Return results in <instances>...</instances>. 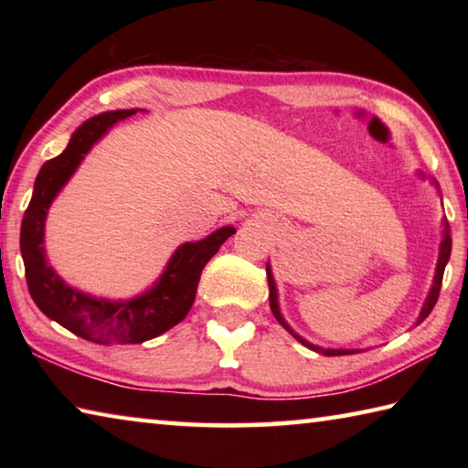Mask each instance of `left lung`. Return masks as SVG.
I'll return each instance as SVG.
<instances>
[{
    "label": "left lung",
    "instance_id": "left-lung-1",
    "mask_svg": "<svg viewBox=\"0 0 468 468\" xmlns=\"http://www.w3.org/2000/svg\"><path fill=\"white\" fill-rule=\"evenodd\" d=\"M450 251H452V237H450V225L448 223H443V241H441V245H440V260H438V271H435V279H433V287H431V291H430V297H427V301H425V305H423V310H421V315H419V322H423L427 315L431 314V310H433V305L438 303V297H440V289H441V279H443V268H446V264H448V260H450ZM266 276H268V299H271V310H272V314H274V318L279 320V324H282L284 328H287L292 336H295L301 345H305L307 348H314V351H318V353H322V355H326V357H335V355H351L353 351H340V348H320V346H314L312 343H307L305 338H301L299 335H295V332H292L291 328H289V324L282 320V315H281V310H279V297H276V287H274V279H272V272H271V266L266 264Z\"/></svg>",
    "mask_w": 468,
    "mask_h": 468
}]
</instances>
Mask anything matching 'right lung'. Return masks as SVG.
<instances>
[{
	"instance_id": "add662e5",
	"label": "right lung",
	"mask_w": 468,
	"mask_h": 468,
	"mask_svg": "<svg viewBox=\"0 0 468 468\" xmlns=\"http://www.w3.org/2000/svg\"><path fill=\"white\" fill-rule=\"evenodd\" d=\"M136 113V109L107 111L78 128L59 156L38 171L35 192L20 227V251L25 260L30 297L47 318L74 335L99 345H138L154 338L186 318L196 299V289L206 262L235 233L223 227L202 241H187L173 253L167 271L153 289L130 301L97 299L63 284L47 264L43 233L47 210L66 181L72 177L84 154L111 125Z\"/></svg>"
}]
</instances>
